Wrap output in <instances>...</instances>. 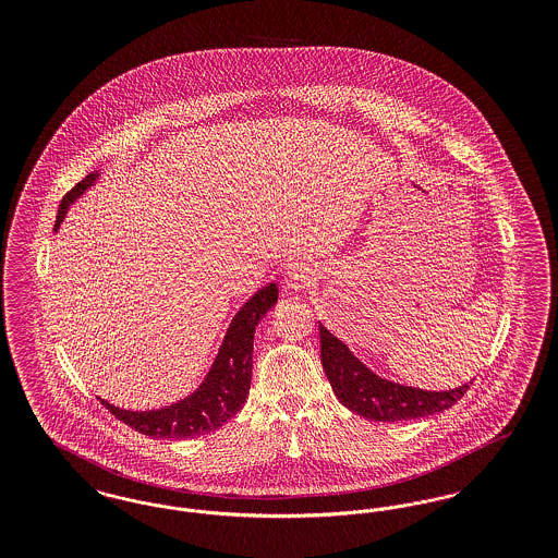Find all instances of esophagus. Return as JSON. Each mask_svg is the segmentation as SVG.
<instances>
[{
    "label": "esophagus",
    "mask_w": 558,
    "mask_h": 558,
    "mask_svg": "<svg viewBox=\"0 0 558 558\" xmlns=\"http://www.w3.org/2000/svg\"><path fill=\"white\" fill-rule=\"evenodd\" d=\"M284 282H287V291H303L305 287L312 284V274L307 269H303V267H296V269H292V271L287 274Z\"/></svg>",
    "instance_id": "1"
}]
</instances>
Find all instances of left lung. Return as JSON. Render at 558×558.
I'll use <instances>...</instances> for the list:
<instances>
[{
  "label": "left lung",
  "instance_id": "8db88e82",
  "mask_svg": "<svg viewBox=\"0 0 558 558\" xmlns=\"http://www.w3.org/2000/svg\"><path fill=\"white\" fill-rule=\"evenodd\" d=\"M319 343L322 366L335 396L351 412L371 421L398 423L425 418L448 410L469 391V385L450 391H425L387 380L366 368L322 322Z\"/></svg>",
  "mask_w": 558,
  "mask_h": 558
}]
</instances>
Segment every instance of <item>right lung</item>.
I'll use <instances>...</instances> for the list:
<instances>
[{
  "mask_svg": "<svg viewBox=\"0 0 558 558\" xmlns=\"http://www.w3.org/2000/svg\"><path fill=\"white\" fill-rule=\"evenodd\" d=\"M100 180V169L85 175L77 186L64 194L53 230L64 221L69 207L83 196L89 187ZM278 301V287L269 282L264 289L255 292L232 318L211 371L198 385L194 393L180 399L171 405L159 410H123L105 399H100L108 410L132 426L137 433L155 437V439H186L196 435H207L226 425L246 401L251 389V372H253V339L255 326L262 322L267 312Z\"/></svg>",
  "mask_w": 558,
  "mask_h": 558,
  "instance_id": "1",
  "label": "right lung"
}]
</instances>
